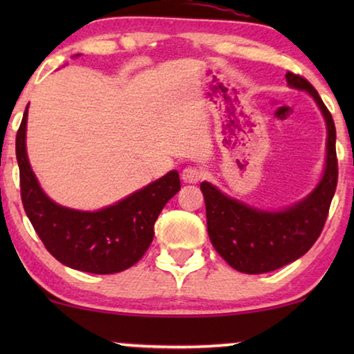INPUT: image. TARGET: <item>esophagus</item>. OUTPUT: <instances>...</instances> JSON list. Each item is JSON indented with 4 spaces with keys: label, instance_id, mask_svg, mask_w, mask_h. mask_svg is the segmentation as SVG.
<instances>
[{
    "label": "esophagus",
    "instance_id": "obj_1",
    "mask_svg": "<svg viewBox=\"0 0 354 354\" xmlns=\"http://www.w3.org/2000/svg\"><path fill=\"white\" fill-rule=\"evenodd\" d=\"M203 178V171L198 167H185L182 171V180L185 183H198Z\"/></svg>",
    "mask_w": 354,
    "mask_h": 354
}]
</instances>
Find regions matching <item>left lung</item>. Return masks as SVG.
I'll list each match as a JSON object with an SVG mask.
<instances>
[{"label":"left lung","mask_w":354,"mask_h":354,"mask_svg":"<svg viewBox=\"0 0 354 354\" xmlns=\"http://www.w3.org/2000/svg\"><path fill=\"white\" fill-rule=\"evenodd\" d=\"M287 84L313 96L327 127L326 166L316 188L285 209L266 211L227 196L209 182H201L206 203L207 234L217 253L239 272L264 274L283 268L319 239L337 188L335 124L316 88L303 77L287 72Z\"/></svg>","instance_id":"left-lung-1"}]
</instances>
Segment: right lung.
I'll return each instance as SVG.
<instances>
[{
  "mask_svg": "<svg viewBox=\"0 0 354 354\" xmlns=\"http://www.w3.org/2000/svg\"><path fill=\"white\" fill-rule=\"evenodd\" d=\"M28 106L16 137L21 196L26 214L46 250L67 268L90 274H115L142 259L154 236V222L180 190L177 171L98 211L57 205L43 192L27 156Z\"/></svg>",
  "mask_w": 354,
  "mask_h": 354,
  "instance_id": "right-lung-1",
  "label": "right lung"
}]
</instances>
